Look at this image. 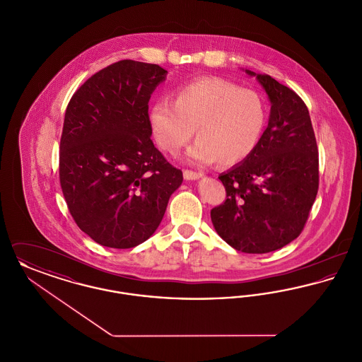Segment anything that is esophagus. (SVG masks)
Masks as SVG:
<instances>
[{
  "mask_svg": "<svg viewBox=\"0 0 362 362\" xmlns=\"http://www.w3.org/2000/svg\"><path fill=\"white\" fill-rule=\"evenodd\" d=\"M183 177H185L186 180H197V179L202 177V173H194V171H189V170H186V171L183 173Z\"/></svg>",
  "mask_w": 362,
  "mask_h": 362,
  "instance_id": "34e87169",
  "label": "esophagus"
}]
</instances>
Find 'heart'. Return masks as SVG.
<instances>
[{
    "label": "heart",
    "mask_w": 362,
    "mask_h": 362,
    "mask_svg": "<svg viewBox=\"0 0 362 362\" xmlns=\"http://www.w3.org/2000/svg\"><path fill=\"white\" fill-rule=\"evenodd\" d=\"M148 121L156 144L165 153L177 155L195 130L198 139L187 160L195 164L218 161L229 167L255 151L267 110L258 92L218 77H204L177 88L173 104H152Z\"/></svg>",
    "instance_id": "heart-1"
}]
</instances>
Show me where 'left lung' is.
Here are the masks:
<instances>
[{
  "mask_svg": "<svg viewBox=\"0 0 362 362\" xmlns=\"http://www.w3.org/2000/svg\"><path fill=\"white\" fill-rule=\"evenodd\" d=\"M255 77L272 104L255 151L218 179L226 199L211 209L216 232L235 250L266 254L298 238L319 187V157L301 98L267 74Z\"/></svg>",
  "mask_w": 362,
  "mask_h": 362,
  "instance_id": "obj_1",
  "label": "left lung"
}]
</instances>
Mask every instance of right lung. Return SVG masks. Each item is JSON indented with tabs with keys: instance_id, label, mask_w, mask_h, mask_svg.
I'll list each match as a JSON object with an SVG mask.
<instances>
[{
	"instance_id": "obj_1",
	"label": "right lung",
	"mask_w": 362,
	"mask_h": 362,
	"mask_svg": "<svg viewBox=\"0 0 362 362\" xmlns=\"http://www.w3.org/2000/svg\"><path fill=\"white\" fill-rule=\"evenodd\" d=\"M168 71L123 59L71 96L64 121L59 182L70 214L92 240L132 248L161 223L183 173L152 142L149 99Z\"/></svg>"
}]
</instances>
